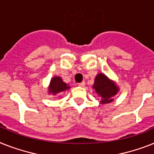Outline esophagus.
Listing matches in <instances>:
<instances>
[{
  "instance_id": "esophagus-1",
  "label": "esophagus",
  "mask_w": 154,
  "mask_h": 154,
  "mask_svg": "<svg viewBox=\"0 0 154 154\" xmlns=\"http://www.w3.org/2000/svg\"><path fill=\"white\" fill-rule=\"evenodd\" d=\"M79 86H81V87H83L85 86V82H81L79 83Z\"/></svg>"
}]
</instances>
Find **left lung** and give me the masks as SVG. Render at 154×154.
<instances>
[{
  "mask_svg": "<svg viewBox=\"0 0 154 154\" xmlns=\"http://www.w3.org/2000/svg\"><path fill=\"white\" fill-rule=\"evenodd\" d=\"M93 88L101 98V104H109L113 101L112 97L119 91L118 86L102 73H99L94 79Z\"/></svg>",
  "mask_w": 154,
  "mask_h": 154,
  "instance_id": "left-lung-1",
  "label": "left lung"
}]
</instances>
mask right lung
Segmentation results:
<instances>
[{"mask_svg":"<svg viewBox=\"0 0 154 154\" xmlns=\"http://www.w3.org/2000/svg\"><path fill=\"white\" fill-rule=\"evenodd\" d=\"M70 88L67 83L63 82V80L59 76H55L52 78L50 81V84L49 86V94L56 95L60 92L65 91Z\"/></svg>","mask_w":154,"mask_h":154,"instance_id":"1","label":"right lung"}]
</instances>
